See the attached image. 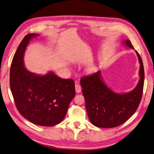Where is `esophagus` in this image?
Masks as SVG:
<instances>
[{
    "label": "esophagus",
    "instance_id": "esophagus-1",
    "mask_svg": "<svg viewBox=\"0 0 154 154\" xmlns=\"http://www.w3.org/2000/svg\"><path fill=\"white\" fill-rule=\"evenodd\" d=\"M75 91L77 92V94L80 93L81 90H82V87H81V86L79 84H76L75 85Z\"/></svg>",
    "mask_w": 154,
    "mask_h": 154
}]
</instances>
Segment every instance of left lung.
Masks as SVG:
<instances>
[{"label":"left lung","mask_w":154,"mask_h":154,"mask_svg":"<svg viewBox=\"0 0 154 154\" xmlns=\"http://www.w3.org/2000/svg\"><path fill=\"white\" fill-rule=\"evenodd\" d=\"M134 49L129 39L122 42ZM137 54L140 64L139 80L136 87L126 93L118 94L108 87L101 76V70L80 79L85 107L92 125L103 128H112L125 122L137 110L140 102L144 82V69L142 59Z\"/></svg>","instance_id":"obj_1"}]
</instances>
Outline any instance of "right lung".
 <instances>
[{"label": "right lung", "mask_w": 154, "mask_h": 154, "mask_svg": "<svg viewBox=\"0 0 154 154\" xmlns=\"http://www.w3.org/2000/svg\"><path fill=\"white\" fill-rule=\"evenodd\" d=\"M39 34L25 36L14 56L10 87L15 105L25 118L42 126H53L62 121L75 95L72 79H63L49 71L45 75L31 72L25 67L27 46Z\"/></svg>", "instance_id": "right-lung-1"}]
</instances>
